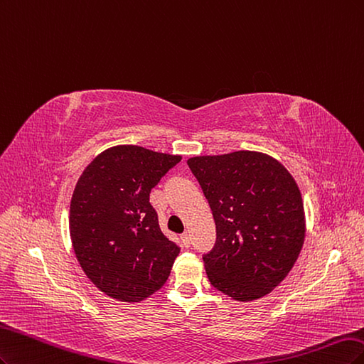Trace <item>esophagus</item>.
<instances>
[{
  "label": "esophagus",
  "instance_id": "1",
  "mask_svg": "<svg viewBox=\"0 0 364 364\" xmlns=\"http://www.w3.org/2000/svg\"><path fill=\"white\" fill-rule=\"evenodd\" d=\"M181 243L186 246V248H189L191 246V236L187 232H184V234H181Z\"/></svg>",
  "mask_w": 364,
  "mask_h": 364
}]
</instances>
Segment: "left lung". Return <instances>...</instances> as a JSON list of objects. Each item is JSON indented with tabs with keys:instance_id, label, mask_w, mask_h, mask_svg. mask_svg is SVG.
<instances>
[{
	"instance_id": "left-lung-1",
	"label": "left lung",
	"mask_w": 364,
	"mask_h": 364,
	"mask_svg": "<svg viewBox=\"0 0 364 364\" xmlns=\"http://www.w3.org/2000/svg\"><path fill=\"white\" fill-rule=\"evenodd\" d=\"M213 212L215 248L204 255L210 284L240 302L271 293L291 271L306 239L299 187L259 151L187 160Z\"/></svg>"
}]
</instances>
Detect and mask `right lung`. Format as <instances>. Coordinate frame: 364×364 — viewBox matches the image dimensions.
Returning a JSON list of instances; mask_svg holds the SVG:
<instances>
[{
    "instance_id": "right-lung-1",
    "label": "right lung",
    "mask_w": 364,
    "mask_h": 364,
    "mask_svg": "<svg viewBox=\"0 0 364 364\" xmlns=\"http://www.w3.org/2000/svg\"><path fill=\"white\" fill-rule=\"evenodd\" d=\"M181 156L118 145L93 159L75 184L69 234L77 260L105 295L140 302L163 287L180 248L161 232L149 193Z\"/></svg>"
}]
</instances>
